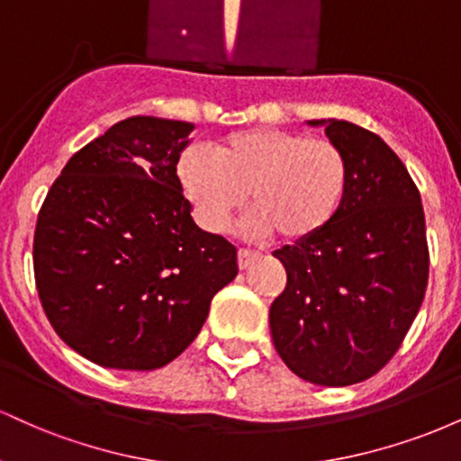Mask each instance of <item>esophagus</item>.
Returning a JSON list of instances; mask_svg holds the SVG:
<instances>
[{
    "instance_id": "esophagus-1",
    "label": "esophagus",
    "mask_w": 461,
    "mask_h": 461,
    "mask_svg": "<svg viewBox=\"0 0 461 461\" xmlns=\"http://www.w3.org/2000/svg\"><path fill=\"white\" fill-rule=\"evenodd\" d=\"M256 258H258L256 251H249V249H238V267L240 268L251 267Z\"/></svg>"
}]
</instances>
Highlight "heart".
<instances>
[{"instance_id":"1","label":"heart","mask_w":461,"mask_h":461,"mask_svg":"<svg viewBox=\"0 0 461 461\" xmlns=\"http://www.w3.org/2000/svg\"><path fill=\"white\" fill-rule=\"evenodd\" d=\"M177 184L205 231L219 234L249 201L251 234L285 242L327 230L348 188V160L336 142L297 131L256 128L216 140L212 158L197 149L179 156Z\"/></svg>"}]
</instances>
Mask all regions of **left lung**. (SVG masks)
<instances>
[{"mask_svg": "<svg viewBox=\"0 0 461 461\" xmlns=\"http://www.w3.org/2000/svg\"><path fill=\"white\" fill-rule=\"evenodd\" d=\"M308 125H322L345 151L348 188L327 230L273 253L288 284L268 322L297 377L340 388L379 373L420 310L429 277L425 212L405 164L377 134L338 119Z\"/></svg>", "mask_w": 461, "mask_h": 461, "instance_id": "obj_1", "label": "left lung"}]
</instances>
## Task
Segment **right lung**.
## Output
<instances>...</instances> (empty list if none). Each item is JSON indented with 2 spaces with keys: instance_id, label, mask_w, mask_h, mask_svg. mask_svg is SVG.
I'll use <instances>...</instances> for the list:
<instances>
[{
  "instance_id": "1",
  "label": "right lung",
  "mask_w": 461,
  "mask_h": 461,
  "mask_svg": "<svg viewBox=\"0 0 461 461\" xmlns=\"http://www.w3.org/2000/svg\"><path fill=\"white\" fill-rule=\"evenodd\" d=\"M193 123L130 116L88 142L47 193L34 277L58 336L105 368L167 366L238 275L236 247L190 216L176 167Z\"/></svg>"
}]
</instances>
